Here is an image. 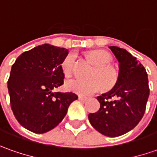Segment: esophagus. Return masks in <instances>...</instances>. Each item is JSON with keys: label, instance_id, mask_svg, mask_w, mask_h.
<instances>
[{"label": "esophagus", "instance_id": "34e87169", "mask_svg": "<svg viewBox=\"0 0 157 157\" xmlns=\"http://www.w3.org/2000/svg\"><path fill=\"white\" fill-rule=\"evenodd\" d=\"M86 100H87V98H86V97H83V96H78V100H80V101H86Z\"/></svg>", "mask_w": 157, "mask_h": 157}]
</instances>
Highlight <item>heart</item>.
<instances>
[{
	"instance_id": "obj_1",
	"label": "heart",
	"mask_w": 157,
	"mask_h": 157,
	"mask_svg": "<svg viewBox=\"0 0 157 157\" xmlns=\"http://www.w3.org/2000/svg\"><path fill=\"white\" fill-rule=\"evenodd\" d=\"M88 58L96 65V68L90 75V80L84 81L79 79H69L65 82L64 87L67 91L80 96H89L100 91L110 90L118 81V73L109 63L112 62L110 54L102 50H94L87 53ZM75 55L69 54L62 63V71L65 76H71L73 72Z\"/></svg>"
}]
</instances>
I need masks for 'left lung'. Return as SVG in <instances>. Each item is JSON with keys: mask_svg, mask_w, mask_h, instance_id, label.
Returning <instances> with one entry per match:
<instances>
[{"mask_svg": "<svg viewBox=\"0 0 157 157\" xmlns=\"http://www.w3.org/2000/svg\"><path fill=\"white\" fill-rule=\"evenodd\" d=\"M119 61L116 85L97 97L99 111L89 113L91 125L109 137L122 136L140 122L149 95L148 74L142 63L126 50L110 46Z\"/></svg>", "mask_w": 157, "mask_h": 157, "instance_id": "left-lung-1", "label": "left lung"}]
</instances>
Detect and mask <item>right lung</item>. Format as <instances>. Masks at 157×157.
I'll list each match as a JSON object with an SVG mask.
<instances>
[{
	"instance_id": "1",
	"label": "right lung",
	"mask_w": 157,
	"mask_h": 157,
	"mask_svg": "<svg viewBox=\"0 0 157 157\" xmlns=\"http://www.w3.org/2000/svg\"><path fill=\"white\" fill-rule=\"evenodd\" d=\"M68 50L44 44L23 52L12 65L8 81L13 113L23 128L44 134L56 128L67 113L73 93H54L62 86V63Z\"/></svg>"
}]
</instances>
